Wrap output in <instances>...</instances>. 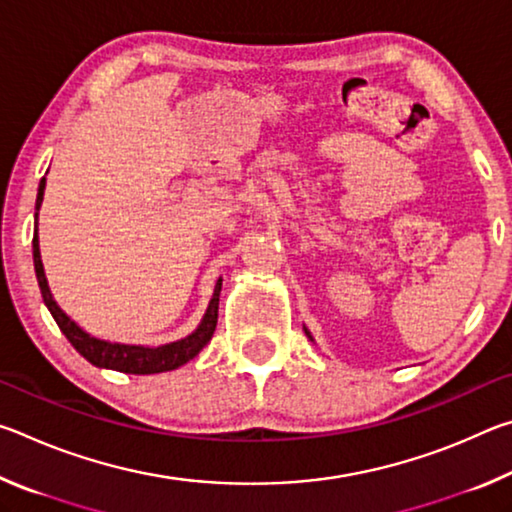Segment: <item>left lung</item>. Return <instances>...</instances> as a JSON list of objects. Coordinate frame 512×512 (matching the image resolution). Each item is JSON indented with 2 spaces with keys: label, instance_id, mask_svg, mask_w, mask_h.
<instances>
[{
  "label": "left lung",
  "instance_id": "obj_1",
  "mask_svg": "<svg viewBox=\"0 0 512 512\" xmlns=\"http://www.w3.org/2000/svg\"><path fill=\"white\" fill-rule=\"evenodd\" d=\"M305 334H307V336H309V339H311V334H309V332H307V329H305Z\"/></svg>",
  "mask_w": 512,
  "mask_h": 512
}]
</instances>
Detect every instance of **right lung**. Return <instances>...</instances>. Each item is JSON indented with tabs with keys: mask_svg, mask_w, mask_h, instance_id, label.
I'll return each instance as SVG.
<instances>
[{
	"mask_svg": "<svg viewBox=\"0 0 512 512\" xmlns=\"http://www.w3.org/2000/svg\"><path fill=\"white\" fill-rule=\"evenodd\" d=\"M45 183L47 180H40L38 187V198H36V235H33V266H36V277L40 284L42 300H45L47 309L60 327V332L67 336V341L74 345L76 352L81 357L88 359L92 366L97 368H110L117 372H128V375H155V372H167L176 370L194 359L198 352H201L207 343H210L214 329H216V318H219V296H221V277L216 282L210 305H207L205 316L192 334L185 336V339L173 341L167 345H158V348H144V345H124V343H110L94 339L85 329L69 318L63 309L56 305L54 296H51L45 268H42L40 259V244H38V210L42 205V196H45Z\"/></svg>",
	"mask_w": 512,
	"mask_h": 512,
	"instance_id": "obj_1",
	"label": "right lung"
}]
</instances>
